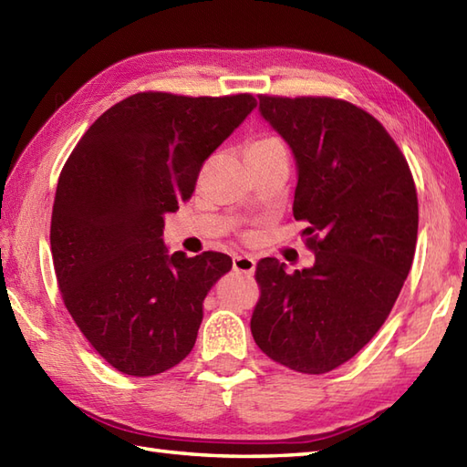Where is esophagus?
Returning a JSON list of instances; mask_svg holds the SVG:
<instances>
[{
	"instance_id": "obj_1",
	"label": "esophagus",
	"mask_w": 467,
	"mask_h": 467,
	"mask_svg": "<svg viewBox=\"0 0 467 467\" xmlns=\"http://www.w3.org/2000/svg\"><path fill=\"white\" fill-rule=\"evenodd\" d=\"M233 268L236 273H243V275H254V268H256V260L253 256H234L233 258Z\"/></svg>"
}]
</instances>
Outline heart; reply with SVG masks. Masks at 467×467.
<instances>
[{
    "mask_svg": "<svg viewBox=\"0 0 467 467\" xmlns=\"http://www.w3.org/2000/svg\"><path fill=\"white\" fill-rule=\"evenodd\" d=\"M275 149H285V147L280 145L276 139H260L248 147V150H275Z\"/></svg>",
    "mask_w": 467,
    "mask_h": 467,
    "instance_id": "1",
    "label": "heart"
}]
</instances>
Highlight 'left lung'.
I'll use <instances>...</instances> for the list:
<instances>
[{
  "mask_svg": "<svg viewBox=\"0 0 467 467\" xmlns=\"http://www.w3.org/2000/svg\"><path fill=\"white\" fill-rule=\"evenodd\" d=\"M258 111L296 159L292 213L308 223L310 268L260 260L251 318L256 346L302 374L348 362L380 330L418 241L408 161L380 121L332 97L258 95Z\"/></svg>",
  "mask_w": 467,
  "mask_h": 467,
  "instance_id": "1",
  "label": "left lung"
}]
</instances>
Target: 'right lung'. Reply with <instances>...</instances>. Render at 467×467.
Segmentation results:
<instances>
[{
    "label": "right lung",
    "mask_w": 467,
    "mask_h": 467,
    "mask_svg": "<svg viewBox=\"0 0 467 467\" xmlns=\"http://www.w3.org/2000/svg\"><path fill=\"white\" fill-rule=\"evenodd\" d=\"M256 107L253 95L135 93L87 129L59 175L51 254L71 318L119 372L155 376L192 350L231 256L169 254L165 214Z\"/></svg>",
    "instance_id": "obj_1"
}]
</instances>
